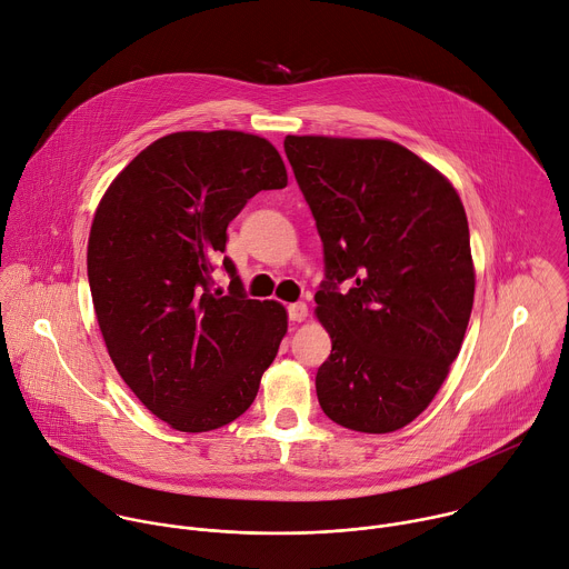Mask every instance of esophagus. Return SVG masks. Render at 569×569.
I'll list each match as a JSON object with an SVG mask.
<instances>
[{
    "mask_svg": "<svg viewBox=\"0 0 569 569\" xmlns=\"http://www.w3.org/2000/svg\"><path fill=\"white\" fill-rule=\"evenodd\" d=\"M306 317H308V306L303 301H297V303L288 306V319L290 321H303Z\"/></svg>",
    "mask_w": 569,
    "mask_h": 569,
    "instance_id": "1",
    "label": "esophagus"
}]
</instances>
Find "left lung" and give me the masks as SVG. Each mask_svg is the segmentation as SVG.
I'll list each match as a JSON object with an SVG mask.
<instances>
[{
	"label": "left lung",
	"instance_id": "obj_1",
	"mask_svg": "<svg viewBox=\"0 0 569 569\" xmlns=\"http://www.w3.org/2000/svg\"><path fill=\"white\" fill-rule=\"evenodd\" d=\"M283 148L323 246L315 301L333 349L315 376L321 410L356 432L400 430L432 402L470 319L463 204L387 139L288 134Z\"/></svg>",
	"mask_w": 569,
	"mask_h": 569
}]
</instances>
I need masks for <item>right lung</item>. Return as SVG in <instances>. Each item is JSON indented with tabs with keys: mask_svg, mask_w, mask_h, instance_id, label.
<instances>
[{
	"mask_svg": "<svg viewBox=\"0 0 569 569\" xmlns=\"http://www.w3.org/2000/svg\"><path fill=\"white\" fill-rule=\"evenodd\" d=\"M277 148L236 130L173 132L141 150L106 191L88 277L108 353L134 396L180 432L246 412L288 331L286 308L248 299L222 259L227 224L259 191L283 189Z\"/></svg>",
	"mask_w": 569,
	"mask_h": 569,
	"instance_id": "add662e5",
	"label": "right lung"
}]
</instances>
